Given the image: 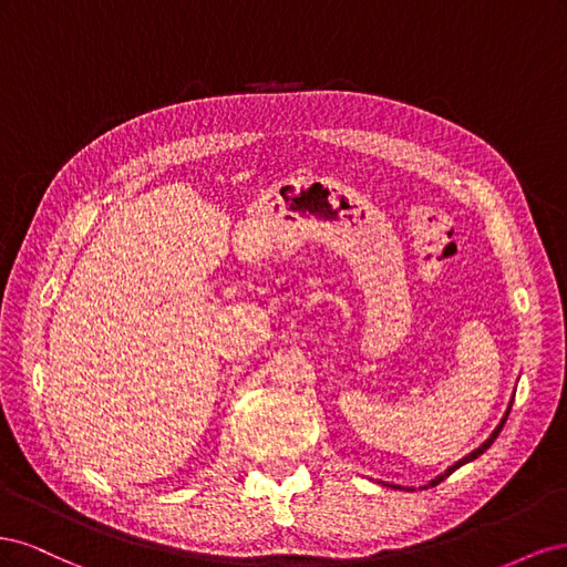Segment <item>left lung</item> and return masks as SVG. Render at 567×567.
I'll return each mask as SVG.
<instances>
[{"mask_svg":"<svg viewBox=\"0 0 567 567\" xmlns=\"http://www.w3.org/2000/svg\"><path fill=\"white\" fill-rule=\"evenodd\" d=\"M508 411H511V406H508V409H506V414H504V419H502V423H499V425H496V427H494V433H492V435H489V437H487V440H485V442H483V444H480V447H477V450H475V452H471V454H468V456H463V458H461V461H456V463H454V466H452V468H447V471H444V473H442V475H437V477H435V480H433V483H431V487H435V485H440V483H442V480H444V477H450V475H452V473H454V471H456V468H458V466H463V463H468V461H473V458H477V456H480V454H483V452H487V450H489V447H492V442H494V440H496V435H499V433H502V427H504V423H506V419H508Z\"/></svg>","mask_w":567,"mask_h":567,"instance_id":"8db88e82","label":"left lung"}]
</instances>
